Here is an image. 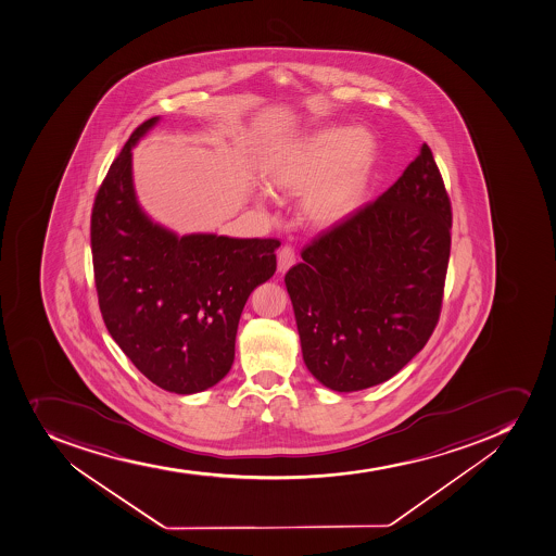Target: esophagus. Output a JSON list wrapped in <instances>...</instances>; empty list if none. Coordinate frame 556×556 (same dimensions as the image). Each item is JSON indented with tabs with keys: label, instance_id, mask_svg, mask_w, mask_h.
Listing matches in <instances>:
<instances>
[{
	"label": "esophagus",
	"instance_id": "esophagus-1",
	"mask_svg": "<svg viewBox=\"0 0 556 556\" xmlns=\"http://www.w3.org/2000/svg\"><path fill=\"white\" fill-rule=\"evenodd\" d=\"M293 265H295V250L291 247H282L277 254V270L286 274Z\"/></svg>",
	"mask_w": 556,
	"mask_h": 556
}]
</instances>
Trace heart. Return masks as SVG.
Masks as SVG:
<instances>
[{"label":"heart","instance_id":"heart-1","mask_svg":"<svg viewBox=\"0 0 556 556\" xmlns=\"http://www.w3.org/2000/svg\"><path fill=\"white\" fill-rule=\"evenodd\" d=\"M379 144L365 128H318L282 144L263 164V179L285 194H301V214L307 224L329 229L359 211ZM260 199H265L261 193Z\"/></svg>","mask_w":556,"mask_h":556}]
</instances>
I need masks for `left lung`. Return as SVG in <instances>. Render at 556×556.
<instances>
[{"label":"left lung","mask_w":556,"mask_h":556,"mask_svg":"<svg viewBox=\"0 0 556 556\" xmlns=\"http://www.w3.org/2000/svg\"><path fill=\"white\" fill-rule=\"evenodd\" d=\"M453 213L428 144L392 188L286 274L307 370L334 392L388 381L433 334Z\"/></svg>","instance_id":"left-lung-1"}]
</instances>
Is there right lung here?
<instances>
[{
	"label": "right lung",
	"mask_w": 556,
	"mask_h": 556,
	"mask_svg": "<svg viewBox=\"0 0 556 556\" xmlns=\"http://www.w3.org/2000/svg\"><path fill=\"white\" fill-rule=\"evenodd\" d=\"M128 138L98 189L91 249L98 304L114 342L166 392H204L229 374L241 311L276 274L279 240L177 236L139 205Z\"/></svg>",
	"instance_id": "1"
}]
</instances>
